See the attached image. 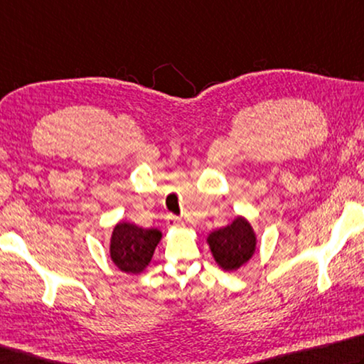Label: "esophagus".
<instances>
[{"label": "esophagus", "instance_id": "obj_1", "mask_svg": "<svg viewBox=\"0 0 364 364\" xmlns=\"http://www.w3.org/2000/svg\"><path fill=\"white\" fill-rule=\"evenodd\" d=\"M167 224H168L170 228H176V226H183V221H181V218L170 215V216L167 218Z\"/></svg>", "mask_w": 364, "mask_h": 364}]
</instances>
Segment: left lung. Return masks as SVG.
I'll return each mask as SVG.
<instances>
[{"label":"left lung","mask_w":364,"mask_h":364,"mask_svg":"<svg viewBox=\"0 0 364 364\" xmlns=\"http://www.w3.org/2000/svg\"><path fill=\"white\" fill-rule=\"evenodd\" d=\"M207 242L218 266L224 270L240 269L256 251V234L243 216H237L226 228L213 230Z\"/></svg>","instance_id":"left-lung-1"}]
</instances>
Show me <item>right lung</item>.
I'll use <instances>...</instances> for the list:
<instances>
[{
	"instance_id": "obj_1",
	"label": "right lung",
	"mask_w": 364,
	"mask_h": 364,
	"mask_svg": "<svg viewBox=\"0 0 364 364\" xmlns=\"http://www.w3.org/2000/svg\"><path fill=\"white\" fill-rule=\"evenodd\" d=\"M161 239L159 229H143L125 221L117 223L111 235L109 256L122 272L141 274L151 262Z\"/></svg>"
}]
</instances>
